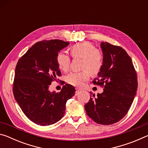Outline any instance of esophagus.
Listing matches in <instances>:
<instances>
[{
  "label": "esophagus",
  "instance_id": "34e87169",
  "mask_svg": "<svg viewBox=\"0 0 148 148\" xmlns=\"http://www.w3.org/2000/svg\"><path fill=\"white\" fill-rule=\"evenodd\" d=\"M80 91H81V89H76V93H75V95H77Z\"/></svg>",
  "mask_w": 148,
  "mask_h": 148
}]
</instances>
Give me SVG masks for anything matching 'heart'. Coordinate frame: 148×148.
Returning a JSON list of instances; mask_svg holds the SVG:
<instances>
[{
    "label": "heart",
    "instance_id": "heart-1",
    "mask_svg": "<svg viewBox=\"0 0 148 148\" xmlns=\"http://www.w3.org/2000/svg\"><path fill=\"white\" fill-rule=\"evenodd\" d=\"M69 50L73 58H82L81 69L84 70L69 74L66 81L72 86L81 87L84 82L89 78L90 72L92 74H97L101 71L103 65V56L100 50L95 48L94 45L89 42L74 44L70 47ZM56 61L60 70L65 72L69 71L71 57L68 54L63 51L59 52Z\"/></svg>",
    "mask_w": 148,
    "mask_h": 148
}]
</instances>
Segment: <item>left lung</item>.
Returning <instances> with one entry per match:
<instances>
[{
	"instance_id": "obj_1",
	"label": "left lung",
	"mask_w": 148,
	"mask_h": 148,
	"mask_svg": "<svg viewBox=\"0 0 148 148\" xmlns=\"http://www.w3.org/2000/svg\"><path fill=\"white\" fill-rule=\"evenodd\" d=\"M103 65L94 85L104 88L85 105L86 114L97 123L109 125L119 121L127 114L136 94L138 79L131 58L121 47L102 42Z\"/></svg>"
}]
</instances>
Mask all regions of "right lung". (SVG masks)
I'll return each mask as SVG.
<instances>
[{
    "mask_svg": "<svg viewBox=\"0 0 148 148\" xmlns=\"http://www.w3.org/2000/svg\"><path fill=\"white\" fill-rule=\"evenodd\" d=\"M69 44L57 39L38 42L16 64L15 99L25 115L37 125L45 126L59 121L64 116L66 101L75 94L74 87L70 84L62 86L58 92L48 90L51 82L61 76L57 55Z\"/></svg>",
    "mask_w": 148,
    "mask_h": 148,
    "instance_id": "1",
    "label": "right lung"
}]
</instances>
